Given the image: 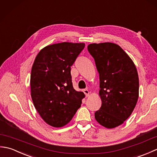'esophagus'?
Here are the masks:
<instances>
[{
  "instance_id": "1",
  "label": "esophagus",
  "mask_w": 157,
  "mask_h": 157,
  "mask_svg": "<svg viewBox=\"0 0 157 157\" xmlns=\"http://www.w3.org/2000/svg\"><path fill=\"white\" fill-rule=\"evenodd\" d=\"M84 94H85L86 97H88V96L90 95V92H89V90H88V89H84Z\"/></svg>"
}]
</instances>
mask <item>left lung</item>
<instances>
[{
  "instance_id": "obj_1",
  "label": "left lung",
  "mask_w": 157,
  "mask_h": 157,
  "mask_svg": "<svg viewBox=\"0 0 157 157\" xmlns=\"http://www.w3.org/2000/svg\"><path fill=\"white\" fill-rule=\"evenodd\" d=\"M88 50L99 73L102 105L94 113L106 128H115L131 115L139 96V78L134 63L117 44L93 43Z\"/></svg>"
}]
</instances>
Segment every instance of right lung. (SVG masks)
<instances>
[{"instance_id":"1","label":"right lung","mask_w":157,"mask_h":157,"mask_svg":"<svg viewBox=\"0 0 157 157\" xmlns=\"http://www.w3.org/2000/svg\"><path fill=\"white\" fill-rule=\"evenodd\" d=\"M84 47V43L67 42L48 45L32 65L33 103L42 119L54 128L69 123L85 97L84 92L73 88L71 75V67Z\"/></svg>"}]
</instances>
